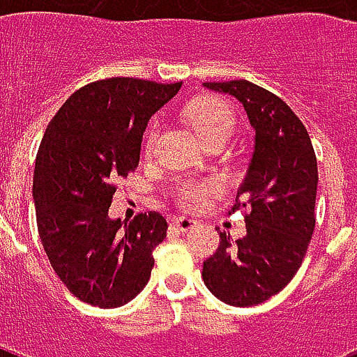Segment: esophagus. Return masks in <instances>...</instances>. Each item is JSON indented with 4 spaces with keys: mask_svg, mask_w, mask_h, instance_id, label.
Listing matches in <instances>:
<instances>
[{
    "mask_svg": "<svg viewBox=\"0 0 357 357\" xmlns=\"http://www.w3.org/2000/svg\"><path fill=\"white\" fill-rule=\"evenodd\" d=\"M196 220H192V218L189 217H174L172 218V226L176 229H179V231H189L192 226H196Z\"/></svg>",
    "mask_w": 357,
    "mask_h": 357,
    "instance_id": "obj_1",
    "label": "esophagus"
}]
</instances>
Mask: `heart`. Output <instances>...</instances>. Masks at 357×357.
Here are the masks:
<instances>
[{"instance_id":"b5f03b06","label":"heart","mask_w":357,"mask_h":357,"mask_svg":"<svg viewBox=\"0 0 357 357\" xmlns=\"http://www.w3.org/2000/svg\"><path fill=\"white\" fill-rule=\"evenodd\" d=\"M190 123L195 126L196 133L206 140L207 144L213 142H226L234 135L237 119L234 109L220 98H202L195 102L187 111ZM159 122L153 120L146 131L144 150L150 153L155 144L159 133ZM218 192V183L213 179H185L183 183L176 189V202L183 209L196 211L206 206L211 196Z\"/></svg>"}]
</instances>
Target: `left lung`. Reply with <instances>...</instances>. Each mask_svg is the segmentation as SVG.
<instances>
[{
	"label": "left lung",
	"mask_w": 357,
	"mask_h": 357,
	"mask_svg": "<svg viewBox=\"0 0 357 357\" xmlns=\"http://www.w3.org/2000/svg\"><path fill=\"white\" fill-rule=\"evenodd\" d=\"M204 86L237 98L255 129L248 174L229 211L244 213L246 235L234 244L220 231L202 271L217 298L248 307L280 293L304 261L317 220L315 150L293 109L263 86L246 79Z\"/></svg>",
	"instance_id": "8db88e82"
}]
</instances>
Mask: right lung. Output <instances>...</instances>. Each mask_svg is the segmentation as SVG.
<instances>
[{
    "instance_id": "right-lung-1",
    "label": "right lung",
    "mask_w": 357,
    "mask_h": 357,
    "mask_svg": "<svg viewBox=\"0 0 357 357\" xmlns=\"http://www.w3.org/2000/svg\"><path fill=\"white\" fill-rule=\"evenodd\" d=\"M179 89L135 77L94 81L47 126L33 178L36 226L53 271L81 302L120 307L150 280L167 220L140 213L122 229L109 207L116 181L139 165L146 123Z\"/></svg>"
}]
</instances>
